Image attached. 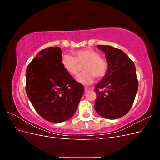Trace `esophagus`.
Here are the masks:
<instances>
[{"label": "esophagus", "mask_w": 160, "mask_h": 160, "mask_svg": "<svg viewBox=\"0 0 160 160\" xmlns=\"http://www.w3.org/2000/svg\"><path fill=\"white\" fill-rule=\"evenodd\" d=\"M91 89L90 88H89V87H85V92H88L91 90Z\"/></svg>", "instance_id": "esophagus-1"}]
</instances>
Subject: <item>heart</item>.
<instances>
[{
  "label": "heart",
  "mask_w": 160,
  "mask_h": 160,
  "mask_svg": "<svg viewBox=\"0 0 160 160\" xmlns=\"http://www.w3.org/2000/svg\"><path fill=\"white\" fill-rule=\"evenodd\" d=\"M74 55L65 53L61 57V65L63 69L71 75H77L79 63H85L83 72L78 75L76 80L83 85H90L93 83L95 77L101 78L108 71V62L101 58L99 53L91 49H82L74 52Z\"/></svg>",
  "instance_id": "1"
}]
</instances>
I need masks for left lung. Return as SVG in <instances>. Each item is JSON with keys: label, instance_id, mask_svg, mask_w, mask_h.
<instances>
[{"label": "left lung", "instance_id": "left-lung-1", "mask_svg": "<svg viewBox=\"0 0 160 160\" xmlns=\"http://www.w3.org/2000/svg\"><path fill=\"white\" fill-rule=\"evenodd\" d=\"M105 53L108 71L95 85V109L101 117L118 119L132 108L138 90L134 62L120 49L109 45H98Z\"/></svg>", "mask_w": 160, "mask_h": 160}]
</instances>
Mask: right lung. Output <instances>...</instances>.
<instances>
[{
  "instance_id": "obj_1",
  "label": "right lung",
  "mask_w": 160,
  "mask_h": 160,
  "mask_svg": "<svg viewBox=\"0 0 160 160\" xmlns=\"http://www.w3.org/2000/svg\"><path fill=\"white\" fill-rule=\"evenodd\" d=\"M59 47L38 52L26 71V91L37 112L52 123L70 119L76 112L84 87L61 65Z\"/></svg>"
}]
</instances>
